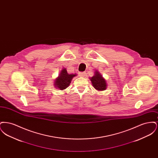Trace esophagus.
I'll return each mask as SVG.
<instances>
[{"mask_svg":"<svg viewBox=\"0 0 158 158\" xmlns=\"http://www.w3.org/2000/svg\"><path fill=\"white\" fill-rule=\"evenodd\" d=\"M79 75L81 76L82 77H84L85 75H86V72H81L80 73H79Z\"/></svg>","mask_w":158,"mask_h":158,"instance_id":"34e87169","label":"esophagus"}]
</instances>
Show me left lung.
Masks as SVG:
<instances>
[{"label": "left lung", "mask_w": 158, "mask_h": 158, "mask_svg": "<svg viewBox=\"0 0 158 158\" xmlns=\"http://www.w3.org/2000/svg\"><path fill=\"white\" fill-rule=\"evenodd\" d=\"M89 79L92 82V85L94 88L99 91L105 90L107 87L106 81L102 77V75L100 74L98 70H95V75L92 77H89Z\"/></svg>", "instance_id": "left-lung-1"}]
</instances>
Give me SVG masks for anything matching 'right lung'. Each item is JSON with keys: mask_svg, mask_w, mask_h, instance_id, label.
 <instances>
[{"mask_svg": "<svg viewBox=\"0 0 158 158\" xmlns=\"http://www.w3.org/2000/svg\"><path fill=\"white\" fill-rule=\"evenodd\" d=\"M76 76V73L69 74L66 68L62 69L60 74L54 81V86L56 88L61 90H64L70 85L72 79Z\"/></svg>", "mask_w": 158, "mask_h": 158, "instance_id": "right-lung-1", "label": "right lung"}]
</instances>
